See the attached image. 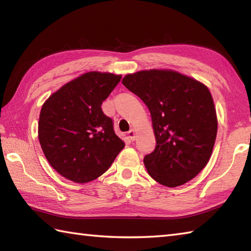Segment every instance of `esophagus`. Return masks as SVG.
<instances>
[{"label": "esophagus", "mask_w": 251, "mask_h": 251, "mask_svg": "<svg viewBox=\"0 0 251 251\" xmlns=\"http://www.w3.org/2000/svg\"><path fill=\"white\" fill-rule=\"evenodd\" d=\"M127 136H128V139L130 141H134L136 139V134L134 129H130L128 132H127Z\"/></svg>", "instance_id": "1"}]
</instances>
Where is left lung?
Here are the masks:
<instances>
[{
  "label": "left lung",
  "mask_w": 251,
  "mask_h": 251,
  "mask_svg": "<svg viewBox=\"0 0 251 251\" xmlns=\"http://www.w3.org/2000/svg\"><path fill=\"white\" fill-rule=\"evenodd\" d=\"M122 83L151 113L156 147L143 159L149 175L168 188L196 177L209 161L218 130L209 89L177 71L156 69L127 74Z\"/></svg>",
  "instance_id": "obj_1"
}]
</instances>
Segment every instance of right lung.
Here are the masks:
<instances>
[{
    "mask_svg": "<svg viewBox=\"0 0 251 251\" xmlns=\"http://www.w3.org/2000/svg\"><path fill=\"white\" fill-rule=\"evenodd\" d=\"M121 78L108 72L84 73L42 105L40 145L50 166L66 179L76 183L97 179L124 149L101 109Z\"/></svg>",
    "mask_w": 251,
    "mask_h": 251,
    "instance_id": "right-lung-1",
    "label": "right lung"
}]
</instances>
